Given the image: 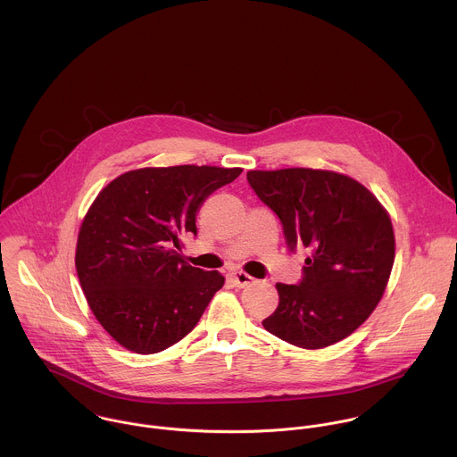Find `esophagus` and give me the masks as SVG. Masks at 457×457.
Returning <instances> with one entry per match:
<instances>
[{
	"label": "esophagus",
	"mask_w": 457,
	"mask_h": 457,
	"mask_svg": "<svg viewBox=\"0 0 457 457\" xmlns=\"http://www.w3.org/2000/svg\"><path fill=\"white\" fill-rule=\"evenodd\" d=\"M232 279H234V285L239 287V288H245V287H248V285H252L255 281V278H252L250 274H246L243 270L232 272Z\"/></svg>",
	"instance_id": "esophagus-1"
}]
</instances>
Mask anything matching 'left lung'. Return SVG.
Here are the masks:
<instances>
[{
	"label": "left lung",
	"mask_w": 457,
	"mask_h": 457,
	"mask_svg": "<svg viewBox=\"0 0 457 457\" xmlns=\"http://www.w3.org/2000/svg\"><path fill=\"white\" fill-rule=\"evenodd\" d=\"M246 178L279 218L290 252L312 253L297 285H276L279 304L262 326L308 350L345 339L386 292L395 250L387 211L361 183L330 170H250Z\"/></svg>",
	"instance_id": "obj_1"
}]
</instances>
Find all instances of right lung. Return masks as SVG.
<instances>
[{"instance_id":"add662e5","label":"right lung","mask_w":457,"mask_h":457,"mask_svg":"<svg viewBox=\"0 0 457 457\" xmlns=\"http://www.w3.org/2000/svg\"><path fill=\"white\" fill-rule=\"evenodd\" d=\"M241 172L147 167L125 172L95 198L79 230L75 267L93 315L121 346L156 353L196 326L225 278L183 261L179 241L196 234L205 198Z\"/></svg>"}]
</instances>
